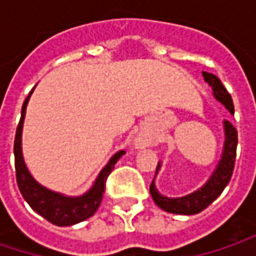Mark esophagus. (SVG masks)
<instances>
[{
	"label": "esophagus",
	"mask_w": 256,
	"mask_h": 256,
	"mask_svg": "<svg viewBox=\"0 0 256 256\" xmlns=\"http://www.w3.org/2000/svg\"><path fill=\"white\" fill-rule=\"evenodd\" d=\"M139 144H142V142H139Z\"/></svg>",
	"instance_id": "obj_1"
}]
</instances>
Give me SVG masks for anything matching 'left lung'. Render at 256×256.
I'll use <instances>...</instances> for the list:
<instances>
[{
  "label": "left lung",
  "instance_id": "obj_1",
  "mask_svg": "<svg viewBox=\"0 0 256 256\" xmlns=\"http://www.w3.org/2000/svg\"><path fill=\"white\" fill-rule=\"evenodd\" d=\"M203 77H204V81L212 87L215 99L220 100L231 114H234L232 99H231L230 93L227 92V88L224 87V84L221 82V80L209 72H203ZM224 132H226V142H224L222 157H221L215 172L212 174V176L197 191H194L188 196H184V197L170 198V197L162 196L158 192V190L156 188L154 179H152V182L150 185V192L158 208H162L163 210H166L169 214L196 215V214H200L203 209H206L214 200H216L218 196H221V192L230 182L231 175H232L234 163H236V150H237V130L227 120L224 122ZM160 168H162V163L158 162L156 174L160 170Z\"/></svg>",
  "mask_w": 256,
  "mask_h": 256
}]
</instances>
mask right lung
Here are the masks:
<instances>
[{"instance_id": "right-lung-1", "label": "right lung", "mask_w": 256, "mask_h": 256, "mask_svg": "<svg viewBox=\"0 0 256 256\" xmlns=\"http://www.w3.org/2000/svg\"><path fill=\"white\" fill-rule=\"evenodd\" d=\"M32 90H30V93H32ZM30 93L24 102L22 117L18 124L16 138H14L16 180H18V185H19V190H20L24 198L38 215H41L48 222L59 226V227L74 226V224H78V222L93 216V214L98 210V208L104 198L106 178L112 172L116 163L120 160V157L124 154V151H118L117 154H114L111 157L108 164L100 170L93 186L86 194H82L80 197H66L64 194L50 191L46 186L40 185L29 174L25 162H24V154H22V128H24V120H25L26 105L30 98Z\"/></svg>"}]
</instances>
